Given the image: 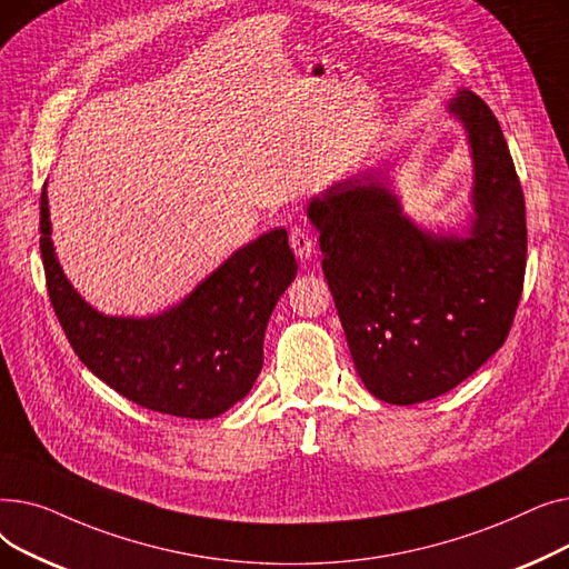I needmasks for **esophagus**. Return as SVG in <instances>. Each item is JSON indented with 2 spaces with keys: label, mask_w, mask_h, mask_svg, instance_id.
<instances>
[{
  "label": "esophagus",
  "mask_w": 569,
  "mask_h": 569,
  "mask_svg": "<svg viewBox=\"0 0 569 569\" xmlns=\"http://www.w3.org/2000/svg\"><path fill=\"white\" fill-rule=\"evenodd\" d=\"M290 247L295 251V256L300 260H309L313 256V239L309 234V230L295 226L290 230Z\"/></svg>",
  "instance_id": "34e87169"
}]
</instances>
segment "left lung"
I'll return each instance as SVG.
<instances>
[{
	"mask_svg": "<svg viewBox=\"0 0 569 569\" xmlns=\"http://www.w3.org/2000/svg\"><path fill=\"white\" fill-rule=\"evenodd\" d=\"M468 133L472 219L466 237L415 226L385 170L313 196L348 348L367 390L412 406L455 390L505 343L526 274V202L491 108L468 89L447 106Z\"/></svg>",
	"mask_w": 569,
	"mask_h": 569,
	"instance_id": "obj_1",
	"label": "left lung"
}]
</instances>
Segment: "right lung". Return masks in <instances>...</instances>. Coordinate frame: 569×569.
I'll use <instances>...</instances> for the list:
<instances>
[{
    "label": "right lung",
    "mask_w": 569,
    "mask_h": 569,
    "mask_svg": "<svg viewBox=\"0 0 569 569\" xmlns=\"http://www.w3.org/2000/svg\"><path fill=\"white\" fill-rule=\"evenodd\" d=\"M41 258L52 309L80 362L129 401L209 420L242 401L262 369L267 320L297 274L283 228L234 251L177 307L149 318L103 316L64 277L41 191Z\"/></svg>",
    "instance_id": "obj_1"
}]
</instances>
